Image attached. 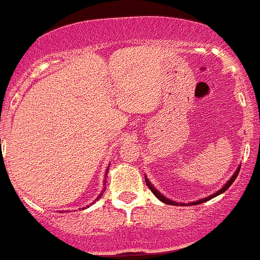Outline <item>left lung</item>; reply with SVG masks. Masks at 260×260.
Segmentation results:
<instances>
[{"instance_id": "obj_1", "label": "left lung", "mask_w": 260, "mask_h": 260, "mask_svg": "<svg viewBox=\"0 0 260 260\" xmlns=\"http://www.w3.org/2000/svg\"><path fill=\"white\" fill-rule=\"evenodd\" d=\"M239 171H240V167H238V169H236V172H235V173L233 174V177H231V178L229 179V181H228V183H226L225 186L222 187V188H221V189H218V191L216 192V193L211 194V196L206 197V199L199 200V201H196V202H189V204H188V206H194V205H199V204H202V202H206V201H209V200H211V199H214V197L218 196V194H221V193H222V192H225L226 189H228L229 187H230L231 184L234 183V181H235V179H236V177H238V174H239ZM145 183H146V186H148L149 188H150V191L153 192V193H154V196H155L156 199H158V200H160L161 202H164V204H167V205H173V206H174V205H181V206H182V205H183V204H178V202H173V201H172V200H169V199H166V197H164L163 194H161L160 192H159L158 189H156L155 187H154L153 184H151L150 182H149V179L146 178V177H145Z\"/></svg>"}]
</instances>
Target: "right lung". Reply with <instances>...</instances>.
<instances>
[{"mask_svg": "<svg viewBox=\"0 0 260 260\" xmlns=\"http://www.w3.org/2000/svg\"><path fill=\"white\" fill-rule=\"evenodd\" d=\"M107 171H109V169H107ZM107 171H106V176H107ZM104 184H106V182H105V183ZM105 189H106V187H105V188L104 189H102V192H101V193H100V196L99 197H97V199L96 200H94V202H96L97 201V200H99L100 199V197H101L102 196V193H104V192H105ZM94 202H93V204H94ZM87 207H89V206H87ZM83 209H86V207H83Z\"/></svg>", "mask_w": 260, "mask_h": 260, "instance_id": "1", "label": "right lung"}]
</instances>
